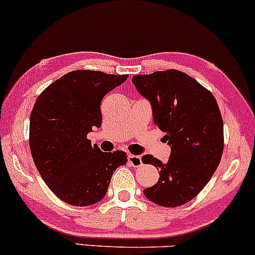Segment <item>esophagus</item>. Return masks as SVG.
Masks as SVG:
<instances>
[{
    "mask_svg": "<svg viewBox=\"0 0 255 255\" xmlns=\"http://www.w3.org/2000/svg\"><path fill=\"white\" fill-rule=\"evenodd\" d=\"M128 162H129L130 165L134 166V168H137V166L142 164L140 156H134V154H129V156H128Z\"/></svg>",
    "mask_w": 255,
    "mask_h": 255,
    "instance_id": "esophagus-1",
    "label": "esophagus"
}]
</instances>
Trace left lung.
<instances>
[{"label":"left lung","instance_id":"1","mask_svg":"<svg viewBox=\"0 0 255 255\" xmlns=\"http://www.w3.org/2000/svg\"><path fill=\"white\" fill-rule=\"evenodd\" d=\"M131 83L151 103L154 125L165 133L163 140L171 148L166 163L142 156L144 164L160 171L158 182L144 194L159 206H181L203 191L221 162L224 136L217 101L176 69L134 75Z\"/></svg>","mask_w":255,"mask_h":255}]
</instances>
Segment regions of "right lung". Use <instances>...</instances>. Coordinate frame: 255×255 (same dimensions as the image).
Instances as JSON below:
<instances>
[{
  "label": "right lung",
  "instance_id": "obj_1",
  "mask_svg": "<svg viewBox=\"0 0 255 255\" xmlns=\"http://www.w3.org/2000/svg\"><path fill=\"white\" fill-rule=\"evenodd\" d=\"M128 75L96 71L64 74L38 96L30 116V148L46 186L69 205L89 206L105 197L124 151L102 152L87 134L102 125L101 103Z\"/></svg>",
  "mask_w": 255,
  "mask_h": 255
}]
</instances>
